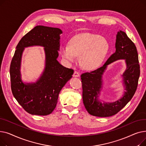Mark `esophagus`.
<instances>
[{
	"instance_id": "obj_1",
	"label": "esophagus",
	"mask_w": 146,
	"mask_h": 146,
	"mask_svg": "<svg viewBox=\"0 0 146 146\" xmlns=\"http://www.w3.org/2000/svg\"><path fill=\"white\" fill-rule=\"evenodd\" d=\"M73 77H79L80 76V74L79 72H78L77 71H74V73L73 74Z\"/></svg>"
}]
</instances>
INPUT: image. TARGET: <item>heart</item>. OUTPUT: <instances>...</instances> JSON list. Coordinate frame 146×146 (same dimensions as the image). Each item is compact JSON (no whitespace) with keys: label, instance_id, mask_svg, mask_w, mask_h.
I'll return each mask as SVG.
<instances>
[{"label":"heart","instance_id":"b5f03b06","mask_svg":"<svg viewBox=\"0 0 146 146\" xmlns=\"http://www.w3.org/2000/svg\"><path fill=\"white\" fill-rule=\"evenodd\" d=\"M108 43L105 38L91 34H80L73 36L68 45H62L60 53L67 61H74L80 55V61L88 70L100 66L108 51Z\"/></svg>","mask_w":146,"mask_h":146}]
</instances>
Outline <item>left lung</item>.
<instances>
[{"label":"left lung","mask_w":146,"mask_h":146,"mask_svg":"<svg viewBox=\"0 0 146 146\" xmlns=\"http://www.w3.org/2000/svg\"><path fill=\"white\" fill-rule=\"evenodd\" d=\"M115 52L101 67L81 74L83 104L89 113L99 117H111L117 113L134 96L138 86L140 70L137 48L125 33L119 31L117 35ZM124 59L127 68L123 75L126 91L119 100L112 103H103L98 97L102 88V75L107 66L113 61Z\"/></svg>","instance_id":"left-lung-1"}]
</instances>
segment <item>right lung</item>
<instances>
[{
    "label": "right lung",
    "instance_id": "add662e5",
    "mask_svg": "<svg viewBox=\"0 0 146 146\" xmlns=\"http://www.w3.org/2000/svg\"><path fill=\"white\" fill-rule=\"evenodd\" d=\"M61 34L59 28L38 25L21 38L16 47L9 70L11 90L18 102L30 114L51 113L56 108L60 90L72 77L73 69L63 66L57 60ZM34 45L44 47L45 68L35 83L24 84L20 72L22 52L25 47Z\"/></svg>",
    "mask_w": 146,
    "mask_h": 146
}]
</instances>
